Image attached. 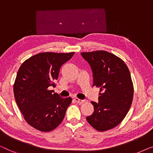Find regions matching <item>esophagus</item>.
I'll use <instances>...</instances> for the list:
<instances>
[{
    "instance_id": "esophagus-1",
    "label": "esophagus",
    "mask_w": 153,
    "mask_h": 153,
    "mask_svg": "<svg viewBox=\"0 0 153 153\" xmlns=\"http://www.w3.org/2000/svg\"><path fill=\"white\" fill-rule=\"evenodd\" d=\"M74 100H75V101H76V102H77V103H79V104H82V103H84V102H85L86 101V100H80V99H79V98H74Z\"/></svg>"
}]
</instances>
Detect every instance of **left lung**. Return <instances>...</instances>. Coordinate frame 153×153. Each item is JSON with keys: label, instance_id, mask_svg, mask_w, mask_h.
I'll return each mask as SVG.
<instances>
[{"label": "left lung", "instance_id": "left-lung-1", "mask_svg": "<svg viewBox=\"0 0 153 153\" xmlns=\"http://www.w3.org/2000/svg\"><path fill=\"white\" fill-rule=\"evenodd\" d=\"M93 73V86L100 88L98 102L88 123L99 132L111 130L124 119L130 109L134 87L128 66L112 53L104 51L81 53Z\"/></svg>", "mask_w": 153, "mask_h": 153}]
</instances>
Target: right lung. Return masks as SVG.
Returning a JSON list of instances; mask_svg holds the SVG:
<instances>
[{"instance_id": "add662e5", "label": "right lung", "mask_w": 153, "mask_h": 153, "mask_svg": "<svg viewBox=\"0 0 153 153\" xmlns=\"http://www.w3.org/2000/svg\"><path fill=\"white\" fill-rule=\"evenodd\" d=\"M41 53L25 60L19 68L14 84L16 104L29 125L42 132H50L63 120L72 98H62L55 87L60 67L74 55Z\"/></svg>"}]
</instances>
